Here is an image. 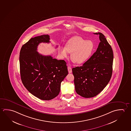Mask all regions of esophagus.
<instances>
[{
  "label": "esophagus",
  "instance_id": "34e87169",
  "mask_svg": "<svg viewBox=\"0 0 131 131\" xmlns=\"http://www.w3.org/2000/svg\"><path fill=\"white\" fill-rule=\"evenodd\" d=\"M68 71H69V73H72V68H71L69 66L68 67Z\"/></svg>",
  "mask_w": 131,
  "mask_h": 131
}]
</instances>
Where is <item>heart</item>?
Masks as SVG:
<instances>
[{
  "label": "heart",
  "mask_w": 131,
  "mask_h": 131,
  "mask_svg": "<svg viewBox=\"0 0 131 131\" xmlns=\"http://www.w3.org/2000/svg\"><path fill=\"white\" fill-rule=\"evenodd\" d=\"M94 48L92 41L82 38L75 37L70 39L65 47H60L58 52L63 58H67L69 53L71 54V59L76 64H82L86 62L90 58Z\"/></svg>",
  "instance_id": "1"
}]
</instances>
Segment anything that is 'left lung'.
Listing matches in <instances>:
<instances>
[{
  "label": "left lung",
  "mask_w": 131,
  "mask_h": 131,
  "mask_svg": "<svg viewBox=\"0 0 131 131\" xmlns=\"http://www.w3.org/2000/svg\"><path fill=\"white\" fill-rule=\"evenodd\" d=\"M99 35L101 42L96 51L82 66L72 69L75 91L84 98L95 96L109 82L112 73L113 53L105 36Z\"/></svg>",
  "instance_id": "obj_1"
}]
</instances>
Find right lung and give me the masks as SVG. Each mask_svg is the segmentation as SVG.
Listing matches in <instances>:
<instances>
[{"mask_svg": "<svg viewBox=\"0 0 131 131\" xmlns=\"http://www.w3.org/2000/svg\"><path fill=\"white\" fill-rule=\"evenodd\" d=\"M48 35L31 38L22 46L19 53L22 82L31 94L42 100L49 101L60 92L61 82L68 74L66 62L37 51L41 42L49 43Z\"/></svg>", "mask_w": 131, "mask_h": 131, "instance_id": "add662e5", "label": "right lung"}]
</instances>
